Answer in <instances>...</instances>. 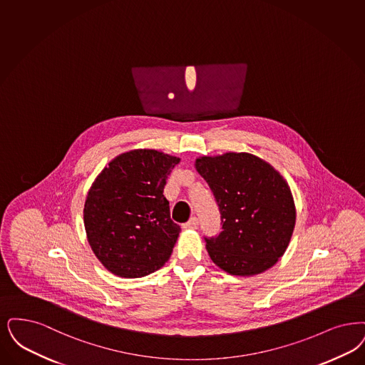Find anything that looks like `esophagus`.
Segmentation results:
<instances>
[{
  "mask_svg": "<svg viewBox=\"0 0 365 365\" xmlns=\"http://www.w3.org/2000/svg\"><path fill=\"white\" fill-rule=\"evenodd\" d=\"M183 228L185 230H197L198 228V219L197 217H191L186 224H183Z\"/></svg>",
  "mask_w": 365,
  "mask_h": 365,
  "instance_id": "obj_1",
  "label": "esophagus"
}]
</instances>
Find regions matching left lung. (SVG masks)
I'll list each match as a JSON object with an SVG mask.
<instances>
[{
  "instance_id": "left-lung-1",
  "label": "left lung",
  "mask_w": 365,
  "mask_h": 365,
  "mask_svg": "<svg viewBox=\"0 0 365 365\" xmlns=\"http://www.w3.org/2000/svg\"><path fill=\"white\" fill-rule=\"evenodd\" d=\"M219 205L221 232L205 237L210 259L232 276L270 269L291 242L296 207L287 180L251 153L228 152L195 160Z\"/></svg>"
}]
</instances>
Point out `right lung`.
Segmentation results:
<instances>
[{
	"mask_svg": "<svg viewBox=\"0 0 365 365\" xmlns=\"http://www.w3.org/2000/svg\"><path fill=\"white\" fill-rule=\"evenodd\" d=\"M179 161L155 149L125 152L103 168L88 191V243L118 277H145L170 259L180 227L171 220L163 191Z\"/></svg>",
	"mask_w": 365,
	"mask_h": 365,
	"instance_id": "add662e5",
	"label": "right lung"
}]
</instances>
